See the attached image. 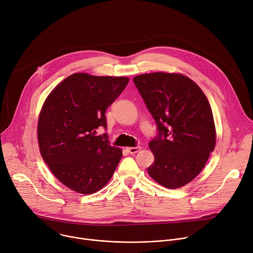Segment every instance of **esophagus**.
Wrapping results in <instances>:
<instances>
[{
	"instance_id": "1",
	"label": "esophagus",
	"mask_w": 253,
	"mask_h": 253,
	"mask_svg": "<svg viewBox=\"0 0 253 253\" xmlns=\"http://www.w3.org/2000/svg\"><path fill=\"white\" fill-rule=\"evenodd\" d=\"M140 146H135V147H127V150H128V153H130L131 155H134V154H136V153H138V151L140 150Z\"/></svg>"
}]
</instances>
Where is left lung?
<instances>
[{
  "mask_svg": "<svg viewBox=\"0 0 253 253\" xmlns=\"http://www.w3.org/2000/svg\"><path fill=\"white\" fill-rule=\"evenodd\" d=\"M133 82L158 128L148 144L155 156L148 175L164 187H182L204 169L215 145L209 100L182 74L154 72L135 76Z\"/></svg>",
  "mask_w": 253,
  "mask_h": 253,
  "instance_id": "obj_1",
  "label": "left lung"
}]
</instances>
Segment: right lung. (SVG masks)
Segmentation results:
<instances>
[{"label": "right lung", "instance_id": "obj_1", "mask_svg": "<svg viewBox=\"0 0 253 253\" xmlns=\"http://www.w3.org/2000/svg\"><path fill=\"white\" fill-rule=\"evenodd\" d=\"M128 77L75 73L48 94L38 123L41 155L56 178L68 188L91 194L112 178L122 150L112 146L106 110L121 94Z\"/></svg>", "mask_w": 253, "mask_h": 253}]
</instances>
